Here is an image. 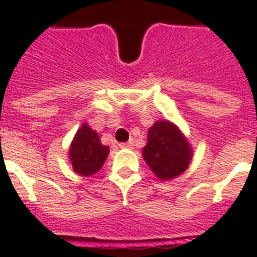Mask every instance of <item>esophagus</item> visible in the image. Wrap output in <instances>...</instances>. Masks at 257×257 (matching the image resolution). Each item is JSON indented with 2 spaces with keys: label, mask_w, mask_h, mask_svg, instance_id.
Here are the masks:
<instances>
[{
  "label": "esophagus",
  "mask_w": 257,
  "mask_h": 257,
  "mask_svg": "<svg viewBox=\"0 0 257 257\" xmlns=\"http://www.w3.org/2000/svg\"><path fill=\"white\" fill-rule=\"evenodd\" d=\"M118 147L121 148V149H126V148H132L133 147V141H128V143L118 144Z\"/></svg>",
  "instance_id": "1"
}]
</instances>
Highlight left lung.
I'll return each mask as SVG.
<instances>
[{"mask_svg":"<svg viewBox=\"0 0 257 257\" xmlns=\"http://www.w3.org/2000/svg\"><path fill=\"white\" fill-rule=\"evenodd\" d=\"M143 157L158 179L169 181L189 168L193 150L176 124L162 120L148 131Z\"/></svg>","mask_w":257,"mask_h":257,"instance_id":"8db88e82","label":"left lung"}]
</instances>
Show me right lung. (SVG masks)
<instances>
[{
	"mask_svg": "<svg viewBox=\"0 0 257 257\" xmlns=\"http://www.w3.org/2000/svg\"><path fill=\"white\" fill-rule=\"evenodd\" d=\"M108 154L109 148L100 143L99 133L92 131L85 122L78 129L71 143L68 157L76 174L91 177L101 169Z\"/></svg>",
	"mask_w": 257,
	"mask_h": 257,
	"instance_id": "1",
	"label": "right lung"
}]
</instances>
